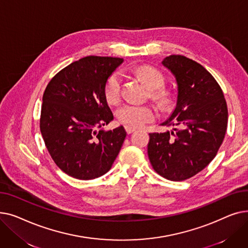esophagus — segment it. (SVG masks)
Segmentation results:
<instances>
[{"mask_svg": "<svg viewBox=\"0 0 248 248\" xmlns=\"http://www.w3.org/2000/svg\"><path fill=\"white\" fill-rule=\"evenodd\" d=\"M124 128H125V132L127 133V134H132V133H134V132H136V127H133V126H128V125H125L124 126Z\"/></svg>", "mask_w": 248, "mask_h": 248, "instance_id": "34e87169", "label": "esophagus"}]
</instances>
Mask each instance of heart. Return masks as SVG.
<instances>
[{
  "label": "heart",
  "mask_w": 248,
  "mask_h": 248,
  "mask_svg": "<svg viewBox=\"0 0 248 248\" xmlns=\"http://www.w3.org/2000/svg\"><path fill=\"white\" fill-rule=\"evenodd\" d=\"M136 74L144 84L150 89L152 97L162 106L169 103V93L162 87L165 84L164 74L149 65H141L136 69ZM122 75L120 72H113L104 84L103 93L108 103L119 102L121 98ZM119 121L128 126H141L155 120V111L148 106H140L136 103H126L116 111Z\"/></svg>",
  "instance_id": "b5f03b06"
}]
</instances>
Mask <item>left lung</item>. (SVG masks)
Listing matches in <instances>:
<instances>
[{
	"mask_svg": "<svg viewBox=\"0 0 248 248\" xmlns=\"http://www.w3.org/2000/svg\"><path fill=\"white\" fill-rule=\"evenodd\" d=\"M162 64L176 78V108L162 125L171 132L150 134L148 155L154 170L171 181L201 172L215 158L225 137L228 110L222 89L201 64L170 55Z\"/></svg>",
	"mask_w": 248,
	"mask_h": 248,
	"instance_id": "1",
	"label": "left lung"
}]
</instances>
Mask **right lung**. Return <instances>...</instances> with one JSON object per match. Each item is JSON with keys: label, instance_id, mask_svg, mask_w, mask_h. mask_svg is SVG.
I'll use <instances>...</instances> for the list:
<instances>
[{"label": "right lung", "instance_id": "right-lung-1", "mask_svg": "<svg viewBox=\"0 0 248 248\" xmlns=\"http://www.w3.org/2000/svg\"><path fill=\"white\" fill-rule=\"evenodd\" d=\"M123 62L114 57L81 58L59 71L44 91L40 131L45 146L55 164L75 179L108 173L124 144L123 125L100 128L113 120L104 84Z\"/></svg>", "mask_w": 248, "mask_h": 248}]
</instances>
